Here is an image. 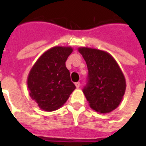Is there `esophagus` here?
Masks as SVG:
<instances>
[{"instance_id": "34e87169", "label": "esophagus", "mask_w": 146, "mask_h": 146, "mask_svg": "<svg viewBox=\"0 0 146 146\" xmlns=\"http://www.w3.org/2000/svg\"><path fill=\"white\" fill-rule=\"evenodd\" d=\"M75 86H76V88H80V83L79 82H76L75 83Z\"/></svg>"}]
</instances>
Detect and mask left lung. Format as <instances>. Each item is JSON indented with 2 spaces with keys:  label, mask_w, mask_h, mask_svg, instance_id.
<instances>
[{
  "label": "left lung",
  "mask_w": 146,
  "mask_h": 146,
  "mask_svg": "<svg viewBox=\"0 0 146 146\" xmlns=\"http://www.w3.org/2000/svg\"><path fill=\"white\" fill-rule=\"evenodd\" d=\"M87 64L89 75L82 90L89 106L100 113H110L119 106L126 90V80L115 59L96 48H78Z\"/></svg>",
  "instance_id": "8db88e82"
}]
</instances>
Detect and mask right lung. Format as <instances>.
Instances as JSON below:
<instances>
[{"mask_svg":"<svg viewBox=\"0 0 146 146\" xmlns=\"http://www.w3.org/2000/svg\"><path fill=\"white\" fill-rule=\"evenodd\" d=\"M72 52L71 47H53L40 56L29 71V96L43 111L61 108L76 89L65 64Z\"/></svg>","mask_w":146,"mask_h":146,"instance_id":"1","label":"right lung"}]
</instances>
